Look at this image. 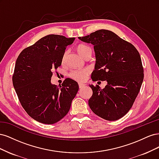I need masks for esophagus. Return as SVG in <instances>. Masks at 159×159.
<instances>
[{"label":"esophagus","mask_w":159,"mask_h":159,"mask_svg":"<svg viewBox=\"0 0 159 159\" xmlns=\"http://www.w3.org/2000/svg\"><path fill=\"white\" fill-rule=\"evenodd\" d=\"M85 84H81V83H80L79 84V88H83L84 87H85Z\"/></svg>","instance_id":"obj_1"}]
</instances>
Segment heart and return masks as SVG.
Here are the masks:
<instances>
[{
	"label": "heart",
	"mask_w": 159,
	"mask_h": 159,
	"mask_svg": "<svg viewBox=\"0 0 159 159\" xmlns=\"http://www.w3.org/2000/svg\"><path fill=\"white\" fill-rule=\"evenodd\" d=\"M77 51L79 53V54L82 56L83 57H85L86 56L89 54H91V48L85 44H80L78 47H77ZM68 51H66L64 54L62 56L61 58V63L64 64L66 62L67 56H68ZM89 73V70L88 68H84L81 70H72L69 75L71 79H73L79 82H83L84 81Z\"/></svg>",
	"instance_id": "obj_1"
}]
</instances>
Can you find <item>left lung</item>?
<instances>
[{
	"label": "left lung",
	"instance_id": "obj_1",
	"mask_svg": "<svg viewBox=\"0 0 159 159\" xmlns=\"http://www.w3.org/2000/svg\"><path fill=\"white\" fill-rule=\"evenodd\" d=\"M79 39L94 46L93 81H107L104 89L90 85L93 95L88 103L92 111L107 121L126 115L140 91L144 70L140 54L132 44L107 30H99Z\"/></svg>",
	"mask_w": 159,
	"mask_h": 159
}]
</instances>
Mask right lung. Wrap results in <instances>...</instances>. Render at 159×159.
I'll return each mask as SVG.
<instances>
[{
  "instance_id": "obj_1",
  "label": "right lung",
  "mask_w": 159,
  "mask_h": 159,
  "mask_svg": "<svg viewBox=\"0 0 159 159\" xmlns=\"http://www.w3.org/2000/svg\"><path fill=\"white\" fill-rule=\"evenodd\" d=\"M75 38L50 34L24 49L16 61L12 83L20 104L32 119L54 124L68 113L79 89L67 78L60 87L51 84L52 71L61 64L66 47Z\"/></svg>"
}]
</instances>
